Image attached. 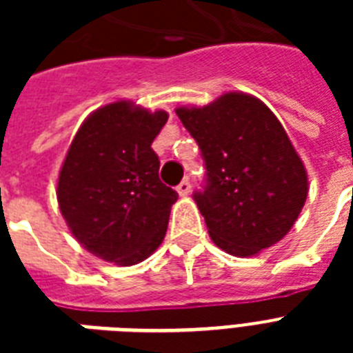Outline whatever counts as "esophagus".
<instances>
[{"label": "esophagus", "mask_w": 353, "mask_h": 353, "mask_svg": "<svg viewBox=\"0 0 353 353\" xmlns=\"http://www.w3.org/2000/svg\"><path fill=\"white\" fill-rule=\"evenodd\" d=\"M190 188H192L190 181L185 179V181H181L177 185V194H179V196H188V194H190Z\"/></svg>", "instance_id": "obj_1"}]
</instances>
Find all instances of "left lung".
<instances>
[{
	"label": "left lung",
	"instance_id": "1",
	"mask_svg": "<svg viewBox=\"0 0 353 353\" xmlns=\"http://www.w3.org/2000/svg\"><path fill=\"white\" fill-rule=\"evenodd\" d=\"M176 113L205 161L194 199L216 245L252 256L282 240L306 203L307 174L274 113L240 91Z\"/></svg>",
	"mask_w": 353,
	"mask_h": 353
}]
</instances>
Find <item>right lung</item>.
Returning a JSON list of instances; mask_svg holds the SVG:
<instances>
[{
  "label": "right lung",
  "instance_id": "right-lung-1",
  "mask_svg": "<svg viewBox=\"0 0 353 353\" xmlns=\"http://www.w3.org/2000/svg\"><path fill=\"white\" fill-rule=\"evenodd\" d=\"M168 113L130 101L99 108L82 122L58 176L63 220L84 249L135 265L161 245L177 192L159 179L154 139Z\"/></svg>",
  "mask_w": 353,
  "mask_h": 353
}]
</instances>
